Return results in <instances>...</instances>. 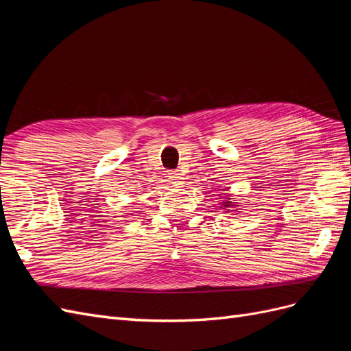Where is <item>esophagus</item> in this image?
Listing matches in <instances>:
<instances>
[{
	"label": "esophagus",
	"instance_id": "1",
	"mask_svg": "<svg viewBox=\"0 0 351 351\" xmlns=\"http://www.w3.org/2000/svg\"><path fill=\"white\" fill-rule=\"evenodd\" d=\"M168 178H169V182L180 183V182H182V180H183V176H182V173L177 171V169H176V171H171V173L168 174Z\"/></svg>",
	"mask_w": 351,
	"mask_h": 351
}]
</instances>
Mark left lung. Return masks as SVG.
Masks as SVG:
<instances>
[{"mask_svg": "<svg viewBox=\"0 0 351 351\" xmlns=\"http://www.w3.org/2000/svg\"><path fill=\"white\" fill-rule=\"evenodd\" d=\"M226 206H228V205H226Z\"/></svg>", "mask_w": 351, "mask_h": 351, "instance_id": "1", "label": "left lung"}]
</instances>
